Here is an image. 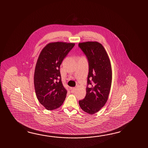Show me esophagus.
Listing matches in <instances>:
<instances>
[{
  "instance_id": "obj_1",
  "label": "esophagus",
  "mask_w": 148,
  "mask_h": 148,
  "mask_svg": "<svg viewBox=\"0 0 148 148\" xmlns=\"http://www.w3.org/2000/svg\"><path fill=\"white\" fill-rule=\"evenodd\" d=\"M70 90H71V92H74L75 91V90H76V88H73V87H70Z\"/></svg>"
}]
</instances>
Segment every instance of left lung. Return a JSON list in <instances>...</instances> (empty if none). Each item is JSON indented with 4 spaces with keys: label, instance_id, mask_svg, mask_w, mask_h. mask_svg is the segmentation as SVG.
<instances>
[{
    "label": "left lung",
    "instance_id": "1",
    "mask_svg": "<svg viewBox=\"0 0 148 148\" xmlns=\"http://www.w3.org/2000/svg\"><path fill=\"white\" fill-rule=\"evenodd\" d=\"M87 58L89 73L86 95L79 101L80 107L90 115L98 112L107 102L112 80V70L107 52L98 42L88 41L79 43Z\"/></svg>",
    "mask_w": 148,
    "mask_h": 148
}]
</instances>
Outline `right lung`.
Instances as JSON below:
<instances>
[{
	"label": "right lung",
	"instance_id": "right-lung-1",
	"mask_svg": "<svg viewBox=\"0 0 148 148\" xmlns=\"http://www.w3.org/2000/svg\"><path fill=\"white\" fill-rule=\"evenodd\" d=\"M75 44L63 42L47 44L41 51L35 68L34 84L38 101L47 110L60 107L66 97L60 67Z\"/></svg>",
	"mask_w": 148,
	"mask_h": 148
}]
</instances>
